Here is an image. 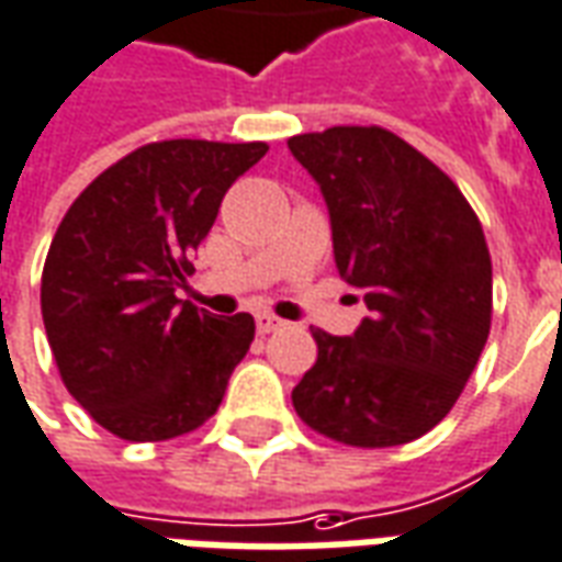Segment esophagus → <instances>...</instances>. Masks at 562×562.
<instances>
[{
	"mask_svg": "<svg viewBox=\"0 0 562 562\" xmlns=\"http://www.w3.org/2000/svg\"><path fill=\"white\" fill-rule=\"evenodd\" d=\"M281 326H284V321H281V317H274V314H269V312L257 314V333H260V336H269V333L281 329Z\"/></svg>",
	"mask_w": 562,
	"mask_h": 562,
	"instance_id": "obj_1",
	"label": "esophagus"
}]
</instances>
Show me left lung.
Wrapping results in <instances>:
<instances>
[{
    "mask_svg": "<svg viewBox=\"0 0 562 562\" xmlns=\"http://www.w3.org/2000/svg\"><path fill=\"white\" fill-rule=\"evenodd\" d=\"M288 147L321 184L336 269L369 308L353 336L312 329L317 360L293 408L353 448L420 439L460 400L491 333L479 214L436 162L381 126H329Z\"/></svg>",
    "mask_w": 562,
    "mask_h": 562,
    "instance_id": "1",
    "label": "left lung"
}]
</instances>
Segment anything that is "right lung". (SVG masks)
<instances>
[{
	"label": "right lung",
	"mask_w": 562,
	"mask_h": 562,
	"mask_svg": "<svg viewBox=\"0 0 562 562\" xmlns=\"http://www.w3.org/2000/svg\"><path fill=\"white\" fill-rule=\"evenodd\" d=\"M266 142H150L109 166L66 211L42 272L59 378L99 427L166 441L202 427L254 341L250 314L181 302L190 254Z\"/></svg>",
	"instance_id": "1"
}]
</instances>
